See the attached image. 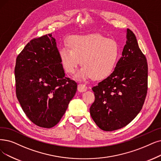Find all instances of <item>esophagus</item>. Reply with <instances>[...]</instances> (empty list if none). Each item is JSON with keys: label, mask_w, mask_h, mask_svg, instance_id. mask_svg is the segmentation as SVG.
<instances>
[{"label": "esophagus", "mask_w": 161, "mask_h": 161, "mask_svg": "<svg viewBox=\"0 0 161 161\" xmlns=\"http://www.w3.org/2000/svg\"><path fill=\"white\" fill-rule=\"evenodd\" d=\"M87 90V86L84 84H79L78 85V91L79 92H85Z\"/></svg>", "instance_id": "1"}]
</instances>
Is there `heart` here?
<instances>
[{
    "mask_svg": "<svg viewBox=\"0 0 161 161\" xmlns=\"http://www.w3.org/2000/svg\"><path fill=\"white\" fill-rule=\"evenodd\" d=\"M69 47H61L59 57L61 65L68 74H73L79 65L82 67L75 75L79 80L94 77L104 79L112 72L119 55L118 42L99 34L71 36L67 40Z\"/></svg>",
    "mask_w": 161,
    "mask_h": 161,
    "instance_id": "obj_1",
    "label": "heart"
}]
</instances>
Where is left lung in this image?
<instances>
[{"label":"left lung","instance_id":"1","mask_svg":"<svg viewBox=\"0 0 161 161\" xmlns=\"http://www.w3.org/2000/svg\"><path fill=\"white\" fill-rule=\"evenodd\" d=\"M126 44L113 72L92 87L95 100L90 108L101 130L124 127L142 109L147 92L148 65L133 32L127 29Z\"/></svg>","mask_w":161,"mask_h":161}]
</instances>
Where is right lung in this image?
I'll use <instances>...</instances> for the list:
<instances>
[{"label": "right lung", "instance_id": "1", "mask_svg": "<svg viewBox=\"0 0 161 161\" xmlns=\"http://www.w3.org/2000/svg\"><path fill=\"white\" fill-rule=\"evenodd\" d=\"M58 51L49 34L31 40L16 58V97L27 117L41 127L58 124L76 92V82L65 76Z\"/></svg>", "mask_w": 161, "mask_h": 161}]
</instances>
